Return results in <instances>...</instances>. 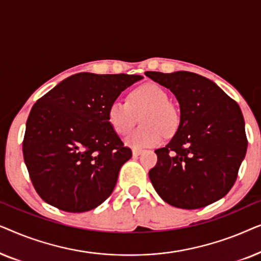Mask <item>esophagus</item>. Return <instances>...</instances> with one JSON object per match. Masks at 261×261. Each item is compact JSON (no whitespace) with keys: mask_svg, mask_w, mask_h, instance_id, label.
I'll return each instance as SVG.
<instances>
[{"mask_svg":"<svg viewBox=\"0 0 261 261\" xmlns=\"http://www.w3.org/2000/svg\"><path fill=\"white\" fill-rule=\"evenodd\" d=\"M132 152H133V155L134 156H138V155H140L141 153H142V149H140V148H133V149H132Z\"/></svg>","mask_w":261,"mask_h":261,"instance_id":"esophagus-1","label":"esophagus"}]
</instances>
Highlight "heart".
Masks as SVG:
<instances>
[{"mask_svg": "<svg viewBox=\"0 0 261 261\" xmlns=\"http://www.w3.org/2000/svg\"><path fill=\"white\" fill-rule=\"evenodd\" d=\"M140 115V122L144 126L124 139L126 145L134 148L158 146L163 142L165 134H173L179 126L177 108L169 102L166 91L153 83L134 89L128 95L127 102L116 99L108 109L109 123L119 135L130 132Z\"/></svg>", "mask_w": 261, "mask_h": 261, "instance_id": "b5f03b06", "label": "heart"}]
</instances>
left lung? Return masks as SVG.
<instances>
[{"instance_id": "obj_1", "label": "left lung", "mask_w": 261, "mask_h": 261, "mask_svg": "<svg viewBox=\"0 0 261 261\" xmlns=\"http://www.w3.org/2000/svg\"><path fill=\"white\" fill-rule=\"evenodd\" d=\"M145 74L176 96L180 121L165 147L155 149L148 172L158 195L181 209H198L219 201L237 180L247 151L240 107L208 78L188 71Z\"/></svg>"}]
</instances>
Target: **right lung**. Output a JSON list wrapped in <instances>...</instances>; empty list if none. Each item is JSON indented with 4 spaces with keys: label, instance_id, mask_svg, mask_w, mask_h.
<instances>
[{
    "label": "right lung",
    "instance_id": "add662e5",
    "mask_svg": "<svg viewBox=\"0 0 261 261\" xmlns=\"http://www.w3.org/2000/svg\"><path fill=\"white\" fill-rule=\"evenodd\" d=\"M142 78L81 72L38 99L28 116L22 151L32 183L46 203L84 213L112 195L132 151L109 123L108 109Z\"/></svg>",
    "mask_w": 261,
    "mask_h": 261
}]
</instances>
